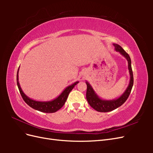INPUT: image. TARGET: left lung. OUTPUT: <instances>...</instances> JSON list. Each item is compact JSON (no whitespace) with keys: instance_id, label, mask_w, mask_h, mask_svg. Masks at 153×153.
Returning <instances> with one entry per match:
<instances>
[{"instance_id":"left-lung-1","label":"left lung","mask_w":153,"mask_h":153,"mask_svg":"<svg viewBox=\"0 0 153 153\" xmlns=\"http://www.w3.org/2000/svg\"><path fill=\"white\" fill-rule=\"evenodd\" d=\"M113 45L114 46L115 51L119 52L126 59L128 63V70L129 72V75H130V79H129V85L126 89L124 92V93L121 96H120L119 98L112 100H106L100 98L98 94L96 93L93 88H92L89 83L86 81V98L88 103H89L91 107L100 112H110V111H112L121 106L128 99L133 85V75L131 69V61L130 57L125 52L121 46L115 43H114Z\"/></svg>"}]
</instances>
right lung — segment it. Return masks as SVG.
I'll list each match as a JSON object with an SVG mask.
<instances>
[{
  "instance_id": "right-lung-1",
  "label": "right lung",
  "mask_w": 153,
  "mask_h": 153,
  "mask_svg": "<svg viewBox=\"0 0 153 153\" xmlns=\"http://www.w3.org/2000/svg\"><path fill=\"white\" fill-rule=\"evenodd\" d=\"M19 68H18L17 71L16 82L18 89H19L23 100H24L25 102L29 106H30L31 108L45 113H53L57 112V111L59 110L60 108H61L64 105V103H65L69 92L71 91V90L73 89V87H75V85H76L79 82L77 81L75 83H73V84L68 86L66 89L62 92V93L58 97H57L56 98H55L52 101H36L29 98L28 96L25 94L24 92L22 90V88L19 84V81H18V72H19Z\"/></svg>"
}]
</instances>
